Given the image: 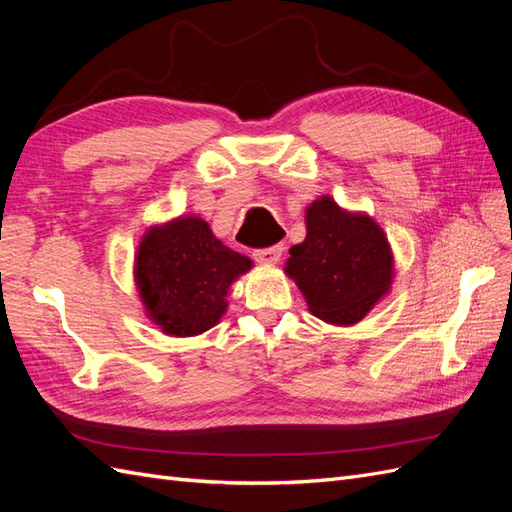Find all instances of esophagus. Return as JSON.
Listing matches in <instances>:
<instances>
[{
	"label": "esophagus",
	"mask_w": 512,
	"mask_h": 512,
	"mask_svg": "<svg viewBox=\"0 0 512 512\" xmlns=\"http://www.w3.org/2000/svg\"><path fill=\"white\" fill-rule=\"evenodd\" d=\"M282 252H284L282 245L262 247V250H254V260L260 262V265H277L282 258Z\"/></svg>",
	"instance_id": "34e87169"
}]
</instances>
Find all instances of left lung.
<instances>
[{
    "label": "left lung",
    "mask_w": 512,
    "mask_h": 512,
    "mask_svg": "<svg viewBox=\"0 0 512 512\" xmlns=\"http://www.w3.org/2000/svg\"><path fill=\"white\" fill-rule=\"evenodd\" d=\"M305 241L290 247L286 273L309 312L331 324L365 318L393 282V254L382 228L322 196L307 207Z\"/></svg>",
    "instance_id": "left-lung-1"
}]
</instances>
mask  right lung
I'll use <instances>...</instances> for the list:
<instances>
[{
	"label": "right lung",
	"instance_id": "add662e5",
	"mask_svg": "<svg viewBox=\"0 0 512 512\" xmlns=\"http://www.w3.org/2000/svg\"><path fill=\"white\" fill-rule=\"evenodd\" d=\"M252 260L215 239L200 218H177L145 232L134 280L147 316L166 335L192 337L218 324L230 284Z\"/></svg>",
	"mask_w": 512,
	"mask_h": 512
}]
</instances>
